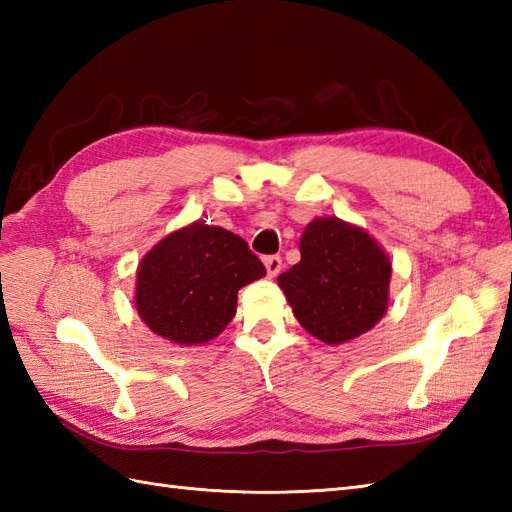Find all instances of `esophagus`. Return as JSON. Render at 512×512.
<instances>
[{"label":"esophagus","instance_id":"1","mask_svg":"<svg viewBox=\"0 0 512 512\" xmlns=\"http://www.w3.org/2000/svg\"><path fill=\"white\" fill-rule=\"evenodd\" d=\"M264 266H266L270 277H277L281 273V268H284V262H281L279 255H268V257H264Z\"/></svg>","mask_w":512,"mask_h":512}]
</instances>
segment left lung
I'll return each mask as SVG.
<instances>
[{
  "label": "left lung",
  "instance_id": "1",
  "mask_svg": "<svg viewBox=\"0 0 512 512\" xmlns=\"http://www.w3.org/2000/svg\"><path fill=\"white\" fill-rule=\"evenodd\" d=\"M301 262L277 277L297 321L328 345L372 330L389 303L391 262L374 237L339 217L312 220Z\"/></svg>",
  "mask_w": 512,
  "mask_h": 512
}]
</instances>
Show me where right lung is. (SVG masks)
Masks as SVG:
<instances>
[{
  "mask_svg": "<svg viewBox=\"0 0 512 512\" xmlns=\"http://www.w3.org/2000/svg\"><path fill=\"white\" fill-rule=\"evenodd\" d=\"M266 275L242 237L193 222L149 250L136 273V310L147 328L176 345L215 339L237 310V292Z\"/></svg>",
  "mask_w": 512,
  "mask_h": 512,
  "instance_id": "obj_1",
  "label": "right lung"
}]
</instances>
